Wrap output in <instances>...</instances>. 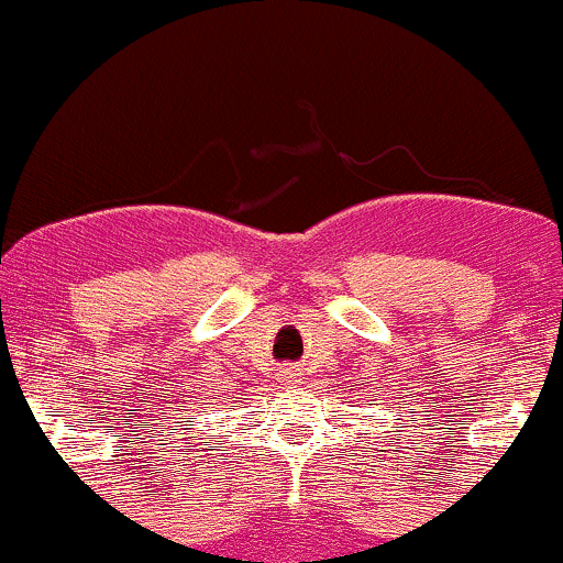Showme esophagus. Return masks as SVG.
Instances as JSON below:
<instances>
[{
  "instance_id": "obj_1",
  "label": "esophagus",
  "mask_w": 563,
  "mask_h": 563,
  "mask_svg": "<svg viewBox=\"0 0 563 563\" xmlns=\"http://www.w3.org/2000/svg\"><path fill=\"white\" fill-rule=\"evenodd\" d=\"M296 376H299V373H296L294 367H290V365L280 367V380H283V384H290V380H294Z\"/></svg>"
}]
</instances>
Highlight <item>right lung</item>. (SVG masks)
I'll return each mask as SVG.
<instances>
[{"label": "right lung", "mask_w": 563, "mask_h": 563, "mask_svg": "<svg viewBox=\"0 0 563 563\" xmlns=\"http://www.w3.org/2000/svg\"><path fill=\"white\" fill-rule=\"evenodd\" d=\"M190 423H192V421H190Z\"/></svg>", "instance_id": "right-lung-1"}]
</instances>
